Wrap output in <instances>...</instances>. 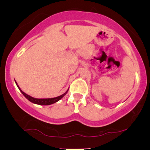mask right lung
<instances>
[{
  "instance_id": "1",
  "label": "right lung",
  "mask_w": 150,
  "mask_h": 150,
  "mask_svg": "<svg viewBox=\"0 0 150 150\" xmlns=\"http://www.w3.org/2000/svg\"><path fill=\"white\" fill-rule=\"evenodd\" d=\"M16 85H17L18 89H20V91H21V93L23 94L24 96V97H25L26 99H28L29 100L30 102H33V103L34 104H39V105H50V104H54L55 102H58L59 100H60L61 98H62L63 96H64L65 94L67 93V92L68 91V90L65 92V93L62 94L61 96H59L58 97H56V98H44V99H38V98H33L31 96L27 95V94L24 93L22 91L21 89H20V88L19 87V86L18 85L17 83L16 82Z\"/></svg>"
}]
</instances>
